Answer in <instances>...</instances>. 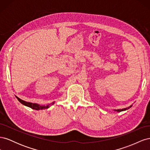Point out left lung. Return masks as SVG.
<instances>
[{
	"instance_id": "1",
	"label": "left lung",
	"mask_w": 150,
	"mask_h": 150,
	"mask_svg": "<svg viewBox=\"0 0 150 150\" xmlns=\"http://www.w3.org/2000/svg\"><path fill=\"white\" fill-rule=\"evenodd\" d=\"M131 106H132V105H131L130 106H129V107H128V108H124V109H120V110H115L114 111H117V112H121V111H126V110H128V109L129 108H131Z\"/></svg>"
}]
</instances>
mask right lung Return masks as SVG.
<instances>
[{
	"label": "right lung",
	"mask_w": 150,
	"mask_h": 150,
	"mask_svg": "<svg viewBox=\"0 0 150 150\" xmlns=\"http://www.w3.org/2000/svg\"><path fill=\"white\" fill-rule=\"evenodd\" d=\"M16 98L18 99V101H19L21 103H22V104H24V105L29 107L32 109H33V110H45V109H47L49 108V106H51L52 104H54V102H52L51 104H47L46 106H44V105H39L38 104H36V103H29V102H27L25 101L24 100H22L21 99L19 98L17 96H16Z\"/></svg>",
	"instance_id": "add662e5"
}]
</instances>
